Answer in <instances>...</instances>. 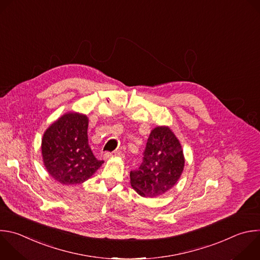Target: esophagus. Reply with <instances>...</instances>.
Segmentation results:
<instances>
[{
  "label": "esophagus",
  "instance_id": "34e87169",
  "mask_svg": "<svg viewBox=\"0 0 260 260\" xmlns=\"http://www.w3.org/2000/svg\"><path fill=\"white\" fill-rule=\"evenodd\" d=\"M113 156H123L122 152L121 151H114V152H105V154L103 155L104 159H108L110 157H113Z\"/></svg>",
  "mask_w": 260,
  "mask_h": 260
}]
</instances>
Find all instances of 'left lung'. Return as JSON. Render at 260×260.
Listing matches in <instances>:
<instances>
[{
    "instance_id": "8db88e82",
    "label": "left lung",
    "mask_w": 260,
    "mask_h": 260,
    "mask_svg": "<svg viewBox=\"0 0 260 260\" xmlns=\"http://www.w3.org/2000/svg\"><path fill=\"white\" fill-rule=\"evenodd\" d=\"M143 155L140 167L129 174L131 185L139 195L156 197L177 184L185 158L178 138L168 126H157L151 132Z\"/></svg>"
}]
</instances>
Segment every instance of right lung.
<instances>
[{
    "label": "right lung",
    "mask_w": 260,
    "mask_h": 260,
    "mask_svg": "<svg viewBox=\"0 0 260 260\" xmlns=\"http://www.w3.org/2000/svg\"><path fill=\"white\" fill-rule=\"evenodd\" d=\"M88 125L86 115L69 112L52 123L44 134V164L60 184H81L89 180L104 162L98 160L90 148Z\"/></svg>",
    "instance_id": "right-lung-1"
}]
</instances>
